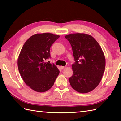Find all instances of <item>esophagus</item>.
<instances>
[{
	"instance_id": "1",
	"label": "esophagus",
	"mask_w": 121,
	"mask_h": 121,
	"mask_svg": "<svg viewBox=\"0 0 121 121\" xmlns=\"http://www.w3.org/2000/svg\"><path fill=\"white\" fill-rule=\"evenodd\" d=\"M60 67H61V69H64L65 68V66H60Z\"/></svg>"
}]
</instances>
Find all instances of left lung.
<instances>
[{
	"label": "left lung",
	"mask_w": 121,
	"mask_h": 121,
	"mask_svg": "<svg viewBox=\"0 0 121 121\" xmlns=\"http://www.w3.org/2000/svg\"><path fill=\"white\" fill-rule=\"evenodd\" d=\"M72 46L75 63L69 78L71 86L79 92L87 93L100 83L105 67V58L94 38L85 34H71L65 36Z\"/></svg>",
	"instance_id": "obj_1"
}]
</instances>
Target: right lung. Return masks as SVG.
<instances>
[{"label": "right lung", "instance_id": "1", "mask_svg": "<svg viewBox=\"0 0 121 121\" xmlns=\"http://www.w3.org/2000/svg\"><path fill=\"white\" fill-rule=\"evenodd\" d=\"M59 35L37 34L26 40L18 60V67L26 84L37 92H45L53 86L60 71L54 64L45 62L51 58L50 48Z\"/></svg>", "mask_w": 121, "mask_h": 121}]
</instances>
